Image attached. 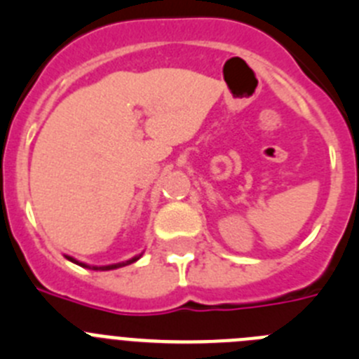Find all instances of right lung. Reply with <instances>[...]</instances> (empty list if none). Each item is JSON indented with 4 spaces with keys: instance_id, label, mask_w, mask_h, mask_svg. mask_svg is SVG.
<instances>
[{
    "instance_id": "add662e5",
    "label": "right lung",
    "mask_w": 359,
    "mask_h": 359,
    "mask_svg": "<svg viewBox=\"0 0 359 359\" xmlns=\"http://www.w3.org/2000/svg\"><path fill=\"white\" fill-rule=\"evenodd\" d=\"M65 257H66V259H68V261H72L73 264H79V266H82V268L98 269V271H109V269H116V268H122V266L133 264V262H136V261H138V259H140V257H142V253H140V255H135V257H133V259H129V261L116 262V264H107V266H90V264H86V262H81V261H77V259H73V257H69V255H65Z\"/></svg>"
}]
</instances>
